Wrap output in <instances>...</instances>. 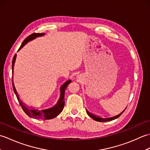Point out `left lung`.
Here are the masks:
<instances>
[{
  "label": "left lung",
  "instance_id": "left-lung-1",
  "mask_svg": "<svg viewBox=\"0 0 150 150\" xmlns=\"http://www.w3.org/2000/svg\"><path fill=\"white\" fill-rule=\"evenodd\" d=\"M126 108H127V107H126L125 109H124L120 113H119V115H115V116H113V117H107V118H102V117H98V116H96V115H93V114L90 113L89 112V111H87V110H86V112H87V114L88 115L90 116L91 118H92V119H93L95 120L98 121V122H107V121L113 120H115V119H117L118 117H119L122 114V113L124 112V111H125V110L126 109Z\"/></svg>",
  "mask_w": 150,
  "mask_h": 150
}]
</instances>
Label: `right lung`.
Wrapping results in <instances>:
<instances>
[{
    "instance_id": "add662e5",
    "label": "right lung",
    "mask_w": 150,
    "mask_h": 150,
    "mask_svg": "<svg viewBox=\"0 0 150 150\" xmlns=\"http://www.w3.org/2000/svg\"><path fill=\"white\" fill-rule=\"evenodd\" d=\"M44 33H33L30 35V36H28L26 39H25V40L22 42L21 46L19 47V49L18 51L20 50L22 47H23L25 44H27L29 41L33 40L34 39H35L37 37H40L44 35ZM16 57H17V55H14L13 59L12 60V73L13 72V66H14V64L15 62V59H16ZM12 79H13V76H12ZM71 82V80H68V81H66L64 84L61 87H60V96L59 100L57 102V103L55 105V106L48 108V109H46V110H35V109H31V108H28L25 104L22 103L21 100L20 99V98L18 97V95L17 91L15 90V86L13 81L12 79V86H13V91L15 92V93L17 96V99L19 102V104H20L21 108H22V110L26 113L28 116L31 118H35V119H42L44 120H49V119H53V118L56 117L57 115L61 113V111L63 110V108L64 106V93H65V90H66V88L68 86V85Z\"/></svg>"
}]
</instances>
